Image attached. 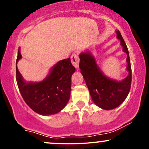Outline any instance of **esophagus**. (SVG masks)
I'll list each match as a JSON object with an SVG mask.
<instances>
[{"mask_svg":"<svg viewBox=\"0 0 149 149\" xmlns=\"http://www.w3.org/2000/svg\"><path fill=\"white\" fill-rule=\"evenodd\" d=\"M71 63H72V64L73 65V66H75L76 69H78L80 59H79V57H78V54H76V53H73L71 57Z\"/></svg>","mask_w":149,"mask_h":149,"instance_id":"obj_1","label":"esophagus"}]
</instances>
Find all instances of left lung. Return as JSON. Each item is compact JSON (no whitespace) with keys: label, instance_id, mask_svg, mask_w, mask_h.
<instances>
[{"label":"left lung","instance_id":"obj_1","mask_svg":"<svg viewBox=\"0 0 149 149\" xmlns=\"http://www.w3.org/2000/svg\"><path fill=\"white\" fill-rule=\"evenodd\" d=\"M123 52L127 54L128 76L121 81L108 78L97 66L95 57L89 51L80 54L79 67L94 103L105 110L118 107L129 94L132 83V69L129 52L120 32L116 31Z\"/></svg>","mask_w":149,"mask_h":149}]
</instances>
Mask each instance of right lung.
<instances>
[{
  "mask_svg": "<svg viewBox=\"0 0 149 149\" xmlns=\"http://www.w3.org/2000/svg\"><path fill=\"white\" fill-rule=\"evenodd\" d=\"M22 58L18 50L17 62ZM76 71L70 57L59 61L51 69L45 80L39 83H26L16 66V80L26 104L33 111L42 116L61 111L69 102L71 76Z\"/></svg>",
  "mask_w": 149,
  "mask_h": 149,
  "instance_id": "add662e5",
  "label": "right lung"
}]
</instances>
